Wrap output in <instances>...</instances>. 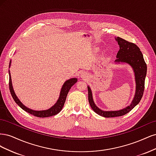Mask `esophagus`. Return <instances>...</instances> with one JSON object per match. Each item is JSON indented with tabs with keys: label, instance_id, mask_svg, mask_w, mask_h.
<instances>
[{
	"label": "esophagus",
	"instance_id": "esophagus-1",
	"mask_svg": "<svg viewBox=\"0 0 156 156\" xmlns=\"http://www.w3.org/2000/svg\"><path fill=\"white\" fill-rule=\"evenodd\" d=\"M83 76H84V75H83Z\"/></svg>",
	"mask_w": 156,
	"mask_h": 156
}]
</instances>
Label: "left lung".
I'll return each mask as SVG.
<instances>
[{"label":"left lung","mask_w":156,"mask_h":156,"mask_svg":"<svg viewBox=\"0 0 156 156\" xmlns=\"http://www.w3.org/2000/svg\"><path fill=\"white\" fill-rule=\"evenodd\" d=\"M116 40L120 45V49L118 52L115 62H126L129 64L133 68L136 81V92L131 104L124 109L117 111H103L100 109L94 103L92 99L91 90L88 87V101L93 111L98 115L106 118L117 117L123 116L131 111L138 104L143 96L144 90V81L147 71V66L143 58L139 47L122 37H117Z\"/></svg>","instance_id":"8db88e82"}]
</instances>
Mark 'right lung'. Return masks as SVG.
<instances>
[{"instance_id": "add662e5", "label": "right lung", "mask_w": 156, "mask_h": 156, "mask_svg": "<svg viewBox=\"0 0 156 156\" xmlns=\"http://www.w3.org/2000/svg\"><path fill=\"white\" fill-rule=\"evenodd\" d=\"M77 79L76 78L71 79H69V80H68V81H66L64 83V84H63L62 89H61L60 97L58 98L57 102L55 103V105L52 107L51 108H50L48 110L37 111L31 110V109H30V108L26 107L17 98L15 92H14V91H13L12 84L10 73V72H9V88H10V91L11 95L13 99V100L16 101L17 104L20 106L22 108V109L25 111L27 112H29V114L32 115L33 116L40 117V118L49 117V116H54L56 114H58V113L61 110H62V108L64 105L66 99L67 95H68V92L70 90V88H72V87L75 83H77Z\"/></svg>"}]
</instances>
